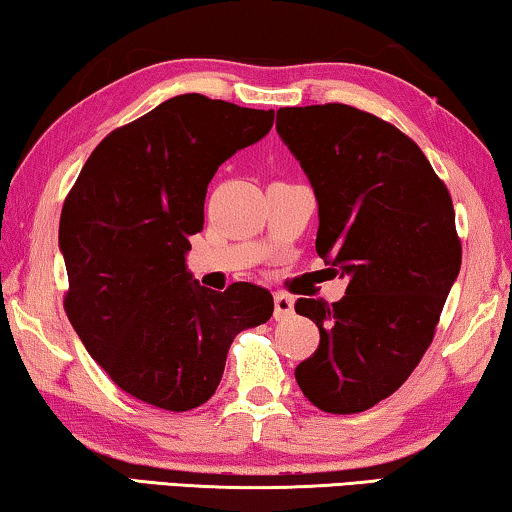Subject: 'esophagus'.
Wrapping results in <instances>:
<instances>
[{"mask_svg": "<svg viewBox=\"0 0 512 512\" xmlns=\"http://www.w3.org/2000/svg\"><path fill=\"white\" fill-rule=\"evenodd\" d=\"M273 306H276L273 308V318L276 320H285L294 313V299L290 294H276V297H273Z\"/></svg>", "mask_w": 512, "mask_h": 512, "instance_id": "1", "label": "esophagus"}]
</instances>
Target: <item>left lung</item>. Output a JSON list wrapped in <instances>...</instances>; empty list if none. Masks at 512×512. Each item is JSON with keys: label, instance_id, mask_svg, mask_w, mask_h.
Masks as SVG:
<instances>
[{"label": "left lung", "instance_id": "left-lung-1", "mask_svg": "<svg viewBox=\"0 0 512 512\" xmlns=\"http://www.w3.org/2000/svg\"><path fill=\"white\" fill-rule=\"evenodd\" d=\"M276 129L318 199V255L348 276L336 304L299 299L320 345L294 378L325 413L399 390L434 338L462 266L450 192L417 143L348 104L278 109Z\"/></svg>", "mask_w": 512, "mask_h": 512}]
</instances>
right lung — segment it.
Segmentation results:
<instances>
[{
  "label": "right lung",
  "mask_w": 512,
  "mask_h": 512,
  "mask_svg": "<svg viewBox=\"0 0 512 512\" xmlns=\"http://www.w3.org/2000/svg\"><path fill=\"white\" fill-rule=\"evenodd\" d=\"M271 125L273 111L197 92L171 97L113 129L64 199V311L134 399L171 413L201 406L218 390L234 336L271 318L269 290H206L185 266L215 171Z\"/></svg>",
  "instance_id": "obj_1"
}]
</instances>
